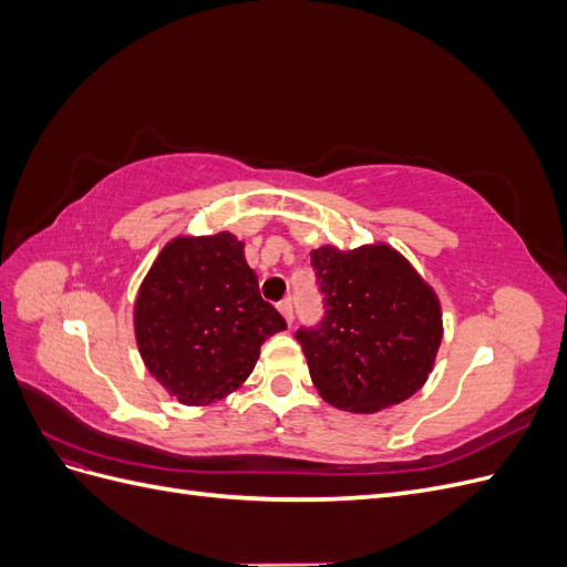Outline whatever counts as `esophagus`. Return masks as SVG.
Segmentation results:
<instances>
[{
    "label": "esophagus",
    "mask_w": 567,
    "mask_h": 567,
    "mask_svg": "<svg viewBox=\"0 0 567 567\" xmlns=\"http://www.w3.org/2000/svg\"><path fill=\"white\" fill-rule=\"evenodd\" d=\"M279 312L284 315L286 323H293V302H290V298H284L279 302Z\"/></svg>",
    "instance_id": "obj_1"
}]
</instances>
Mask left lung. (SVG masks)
<instances>
[{
    "mask_svg": "<svg viewBox=\"0 0 567 567\" xmlns=\"http://www.w3.org/2000/svg\"><path fill=\"white\" fill-rule=\"evenodd\" d=\"M323 293L319 329L298 331L321 400L375 414L419 392L442 342L440 298L385 241L310 252Z\"/></svg>",
    "mask_w": 567,
    "mask_h": 567,
    "instance_id": "8db88e82",
    "label": "left lung"
}]
</instances>
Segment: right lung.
I'll use <instances>...</instances> for the list:
<instances>
[{"mask_svg": "<svg viewBox=\"0 0 567 567\" xmlns=\"http://www.w3.org/2000/svg\"><path fill=\"white\" fill-rule=\"evenodd\" d=\"M284 329L231 231L169 238L134 300L144 367L186 406H208L241 388L262 342Z\"/></svg>", "mask_w": 567, "mask_h": 567, "instance_id": "add662e5", "label": "right lung"}]
</instances>
